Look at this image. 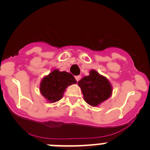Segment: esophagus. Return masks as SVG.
I'll list each match as a JSON object with an SVG mask.
<instances>
[{
  "label": "esophagus",
  "instance_id": "esophagus-1",
  "mask_svg": "<svg viewBox=\"0 0 150 150\" xmlns=\"http://www.w3.org/2000/svg\"><path fill=\"white\" fill-rule=\"evenodd\" d=\"M80 78H81V76H75V79H76V80L77 82L79 81V79H80Z\"/></svg>",
  "mask_w": 150,
  "mask_h": 150
}]
</instances>
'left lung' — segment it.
Instances as JSON below:
<instances>
[{
    "mask_svg": "<svg viewBox=\"0 0 150 150\" xmlns=\"http://www.w3.org/2000/svg\"><path fill=\"white\" fill-rule=\"evenodd\" d=\"M83 98L91 107H98L110 98L112 93V86L107 77L94 69L89 71V75L82 78L78 82Z\"/></svg>",
    "mask_w": 150,
    "mask_h": 150,
    "instance_id": "1",
    "label": "left lung"
}]
</instances>
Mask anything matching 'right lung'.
Wrapping results in <instances>:
<instances>
[{"instance_id":"right-lung-1","label":"right lung","mask_w":150,"mask_h":150,"mask_svg":"<svg viewBox=\"0 0 150 150\" xmlns=\"http://www.w3.org/2000/svg\"><path fill=\"white\" fill-rule=\"evenodd\" d=\"M76 80L71 73L54 69L46 75L40 83V92L49 103H55L63 98L69 86L76 84Z\"/></svg>"}]
</instances>
